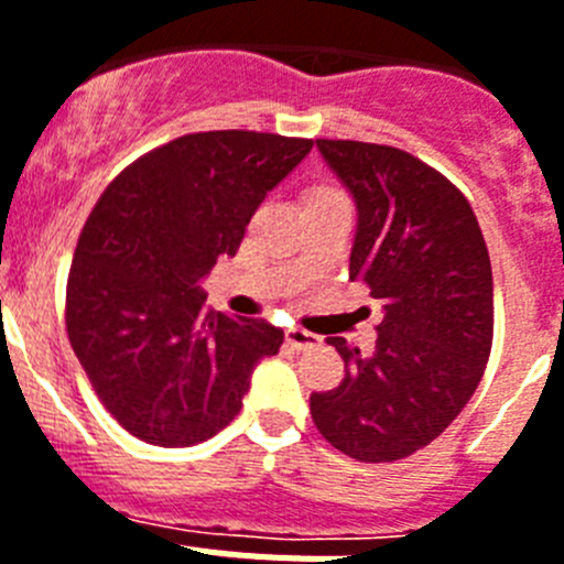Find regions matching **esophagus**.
Masks as SVG:
<instances>
[{
    "mask_svg": "<svg viewBox=\"0 0 564 564\" xmlns=\"http://www.w3.org/2000/svg\"><path fill=\"white\" fill-rule=\"evenodd\" d=\"M285 338L293 350H313V347H318V344H322V338H318L316 333H307V330H302V327H291V330L285 333Z\"/></svg>",
    "mask_w": 564,
    "mask_h": 564,
    "instance_id": "esophagus-1",
    "label": "esophagus"
}]
</instances>
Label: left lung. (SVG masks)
I'll use <instances>...</instances> for the list:
<instances>
[{
  "label": "left lung",
  "instance_id": "8db88e82",
  "mask_svg": "<svg viewBox=\"0 0 564 564\" xmlns=\"http://www.w3.org/2000/svg\"><path fill=\"white\" fill-rule=\"evenodd\" d=\"M358 208L350 279L381 305L372 356L330 336L336 390L313 392L330 446L392 463L430 446L475 395L495 336L491 259L455 183L415 154L361 141H316Z\"/></svg>",
  "mask_w": 564,
  "mask_h": 564
}]
</instances>
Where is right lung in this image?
Wrapping results in <instances>:
<instances>
[{"mask_svg":"<svg viewBox=\"0 0 564 564\" xmlns=\"http://www.w3.org/2000/svg\"><path fill=\"white\" fill-rule=\"evenodd\" d=\"M313 141L248 129L174 138L98 197L67 276V336L109 415L154 446H194L237 417L285 333L206 311L200 279L234 257L259 203Z\"/></svg>","mask_w":564,"mask_h":564,"instance_id":"right-lung-1","label":"right lung"}]
</instances>
